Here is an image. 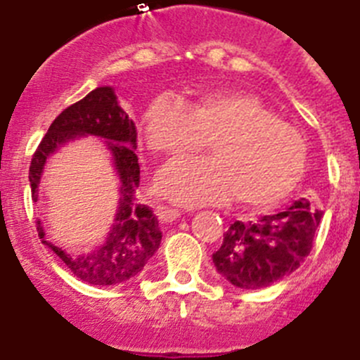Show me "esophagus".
Segmentation results:
<instances>
[{"label": "esophagus", "mask_w": 360, "mask_h": 360, "mask_svg": "<svg viewBox=\"0 0 360 360\" xmlns=\"http://www.w3.org/2000/svg\"><path fill=\"white\" fill-rule=\"evenodd\" d=\"M156 215L161 222H172V220H177L181 217L179 210H174L170 206H165V204H160L156 208Z\"/></svg>", "instance_id": "1"}]
</instances>
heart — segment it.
<instances>
[{"label": "heart", "mask_w": 360, "mask_h": 360, "mask_svg": "<svg viewBox=\"0 0 360 360\" xmlns=\"http://www.w3.org/2000/svg\"><path fill=\"white\" fill-rule=\"evenodd\" d=\"M143 134L154 154L170 160L197 156L212 141L210 161H177L158 176V193L177 204L236 195L248 208H273L305 172L303 136L245 91L210 89L192 108L176 95L156 96L143 115Z\"/></svg>", "instance_id": "b5f03b06"}]
</instances>
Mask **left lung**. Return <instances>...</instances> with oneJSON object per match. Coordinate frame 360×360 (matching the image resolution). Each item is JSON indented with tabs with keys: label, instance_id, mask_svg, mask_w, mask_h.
I'll return each instance as SVG.
<instances>
[{
	"label": "left lung",
	"instance_id": "8db88e82",
	"mask_svg": "<svg viewBox=\"0 0 360 360\" xmlns=\"http://www.w3.org/2000/svg\"><path fill=\"white\" fill-rule=\"evenodd\" d=\"M323 212L300 199L255 222L235 220L213 252L217 271L235 287L255 290L289 276L312 251Z\"/></svg>",
	"mask_w": 360,
	"mask_h": 360
}]
</instances>
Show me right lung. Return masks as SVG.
<instances>
[{
  "label": "right lung",
  "mask_w": 360,
  "mask_h": 360,
  "mask_svg": "<svg viewBox=\"0 0 360 360\" xmlns=\"http://www.w3.org/2000/svg\"><path fill=\"white\" fill-rule=\"evenodd\" d=\"M89 134L108 140L116 172L122 181L118 212L108 238L93 252L73 257L44 238L41 220L37 219L35 226L43 244L48 245L77 278L105 287L124 283L129 278L140 274L161 244L158 217L147 204L136 200V188L140 184V165L134 152L138 132L134 122L118 105L112 87H96L53 120L34 152L28 179L32 199L37 200V188L48 156L66 141Z\"/></svg>",
  "instance_id": "obj_1"
}]
</instances>
